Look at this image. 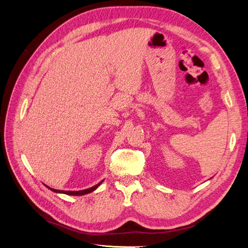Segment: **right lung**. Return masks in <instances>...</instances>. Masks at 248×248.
<instances>
[{"label": "right lung", "instance_id": "add662e5", "mask_svg": "<svg viewBox=\"0 0 248 248\" xmlns=\"http://www.w3.org/2000/svg\"><path fill=\"white\" fill-rule=\"evenodd\" d=\"M103 182V180L101 182H99L98 184L97 185H95V186H93V187H91V188H88V189H84V190H78V191H69V190H58V189H54V188H50V187H48V186H46L47 188H49L51 191H54V192H58V193H65V194H68V196H84V194H87V193H90V192H92V191H94L97 187H98L101 183Z\"/></svg>", "mask_w": 248, "mask_h": 248}]
</instances>
